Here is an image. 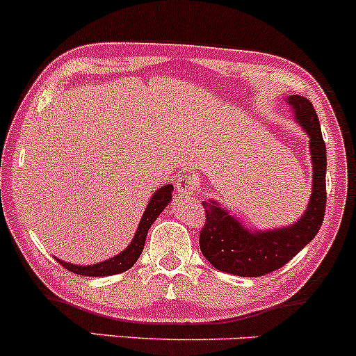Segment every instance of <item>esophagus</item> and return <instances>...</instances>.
<instances>
[{
	"label": "esophagus",
	"instance_id": "1",
	"mask_svg": "<svg viewBox=\"0 0 356 356\" xmlns=\"http://www.w3.org/2000/svg\"><path fill=\"white\" fill-rule=\"evenodd\" d=\"M194 186H196V181H194L193 175L189 174L181 175V177H177V181H175V189H177V193L181 194V196H191L194 191Z\"/></svg>",
	"mask_w": 356,
	"mask_h": 356
}]
</instances>
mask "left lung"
I'll return each mask as SVG.
<instances>
[{
  "label": "left lung",
  "instance_id": "1",
  "mask_svg": "<svg viewBox=\"0 0 356 356\" xmlns=\"http://www.w3.org/2000/svg\"><path fill=\"white\" fill-rule=\"evenodd\" d=\"M294 118L309 136L312 193L306 213L286 228L248 229L220 202L204 201L206 221L199 235L204 259L221 272L240 277H260L284 267L318 235L326 209V145L318 115L304 96L287 97Z\"/></svg>",
  "mask_w": 356,
  "mask_h": 356
}]
</instances>
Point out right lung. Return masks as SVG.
Instances as JSON below:
<instances>
[{
	"instance_id": "1",
	"label": "right lung",
	"mask_w": 356,
	"mask_h": 356,
	"mask_svg": "<svg viewBox=\"0 0 356 356\" xmlns=\"http://www.w3.org/2000/svg\"><path fill=\"white\" fill-rule=\"evenodd\" d=\"M172 191H174V187L167 184L160 187L157 193L152 196L145 213H143L142 220H140L138 228H136L134 240H131V243L116 257H113V259L109 260L99 261V264L86 265V267L84 265L69 264V261H64L60 259H57V261L62 265V267L67 268V270L77 273V275H86V277H104V275H115V273L127 272L128 268L134 267L135 261L138 260L140 255H142L143 247H145V238H147L148 229H150V226L154 225V221L157 220L159 214L162 213V211L167 208V204L170 202Z\"/></svg>"
}]
</instances>
